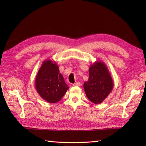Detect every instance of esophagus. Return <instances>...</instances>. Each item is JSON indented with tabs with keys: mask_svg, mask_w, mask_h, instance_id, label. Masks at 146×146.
<instances>
[{
	"mask_svg": "<svg viewBox=\"0 0 146 146\" xmlns=\"http://www.w3.org/2000/svg\"><path fill=\"white\" fill-rule=\"evenodd\" d=\"M73 86H80V82H76V83H73Z\"/></svg>",
	"mask_w": 146,
	"mask_h": 146,
	"instance_id": "1",
	"label": "esophagus"
}]
</instances>
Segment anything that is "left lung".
I'll list each match as a JSON object with an SVG mask.
<instances>
[{
  "label": "left lung",
  "mask_w": 146,
  "mask_h": 146,
  "mask_svg": "<svg viewBox=\"0 0 146 146\" xmlns=\"http://www.w3.org/2000/svg\"><path fill=\"white\" fill-rule=\"evenodd\" d=\"M83 88L86 97L93 103H102L113 88V82L108 68L104 62L95 61L89 68V78Z\"/></svg>",
  "instance_id": "8db88e82"
}]
</instances>
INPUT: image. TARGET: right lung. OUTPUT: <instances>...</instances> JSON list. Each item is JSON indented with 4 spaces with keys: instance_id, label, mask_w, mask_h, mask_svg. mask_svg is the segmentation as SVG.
I'll use <instances>...</instances> for the list:
<instances>
[{
    "instance_id": "obj_1",
    "label": "right lung",
    "mask_w": 146,
    "mask_h": 146,
    "mask_svg": "<svg viewBox=\"0 0 146 146\" xmlns=\"http://www.w3.org/2000/svg\"><path fill=\"white\" fill-rule=\"evenodd\" d=\"M35 88L40 97L51 104L60 101L69 89L58 64L50 59L42 62L36 77Z\"/></svg>"
}]
</instances>
